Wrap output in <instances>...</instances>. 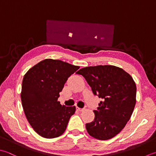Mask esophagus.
<instances>
[{"label":"esophagus","instance_id":"obj_1","mask_svg":"<svg viewBox=\"0 0 156 156\" xmlns=\"http://www.w3.org/2000/svg\"><path fill=\"white\" fill-rule=\"evenodd\" d=\"M84 110H85L84 108H80L77 107V110H78L79 112H82V111H83Z\"/></svg>","mask_w":156,"mask_h":156}]
</instances>
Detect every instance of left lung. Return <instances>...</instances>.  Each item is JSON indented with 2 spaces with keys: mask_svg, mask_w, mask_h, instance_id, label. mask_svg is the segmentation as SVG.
<instances>
[{
  "mask_svg": "<svg viewBox=\"0 0 156 156\" xmlns=\"http://www.w3.org/2000/svg\"><path fill=\"white\" fill-rule=\"evenodd\" d=\"M91 87L95 96L102 98L95 118L86 124L89 135L108 140L122 131L133 114L136 104V87L125 70L113 65L87 66L77 72Z\"/></svg>",
  "mask_w": 156,
  "mask_h": 156,
  "instance_id": "8db88e82",
  "label": "left lung"
}]
</instances>
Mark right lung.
I'll return each instance as SVG.
<instances>
[{
	"mask_svg": "<svg viewBox=\"0 0 156 156\" xmlns=\"http://www.w3.org/2000/svg\"><path fill=\"white\" fill-rule=\"evenodd\" d=\"M79 69L60 60H43L25 74L21 92L25 115L38 135L47 139L63 134L75 106L60 104L58 98L68 78Z\"/></svg>",
	"mask_w": 156,
	"mask_h": 156,
	"instance_id": "1",
	"label": "right lung"
}]
</instances>
